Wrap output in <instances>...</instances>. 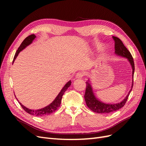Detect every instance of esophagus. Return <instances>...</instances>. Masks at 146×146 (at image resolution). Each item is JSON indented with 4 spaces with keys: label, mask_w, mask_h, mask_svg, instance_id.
Returning <instances> with one entry per match:
<instances>
[{
    "label": "esophagus",
    "mask_w": 146,
    "mask_h": 146,
    "mask_svg": "<svg viewBox=\"0 0 146 146\" xmlns=\"http://www.w3.org/2000/svg\"><path fill=\"white\" fill-rule=\"evenodd\" d=\"M84 76V73L82 72H78L76 74V78H82Z\"/></svg>",
    "instance_id": "esophagus-1"
}]
</instances>
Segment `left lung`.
Wrapping results in <instances>:
<instances>
[{"instance_id": "1", "label": "left lung", "mask_w": 146, "mask_h": 146, "mask_svg": "<svg viewBox=\"0 0 146 146\" xmlns=\"http://www.w3.org/2000/svg\"><path fill=\"white\" fill-rule=\"evenodd\" d=\"M114 41V50H115V53L118 55L123 57H125L129 61L131 65L132 69H133V73H132V76H133V82H132V86L130 91H129V94L127 96L126 98L123 99L121 102L118 103L116 104H106L105 103L102 102L97 99L93 94V92L92 90V88L91 86L90 83L88 82H86V91L85 93V100L86 102V105L92 111H94L97 113H104L107 114L113 113L117 110H119L123 107L125 105L126 102L129 98V94L132 90V88L133 86V75L135 71V63L133 58L132 57L131 54L129 50L127 49L125 46L123 45V42L119 38L116 36L112 37Z\"/></svg>"}]
</instances>
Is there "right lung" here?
Segmentation results:
<instances>
[{
	"label": "right lung",
	"instance_id": "add662e5",
	"mask_svg": "<svg viewBox=\"0 0 146 146\" xmlns=\"http://www.w3.org/2000/svg\"><path fill=\"white\" fill-rule=\"evenodd\" d=\"M36 36L35 35L32 34L29 35V36H27L26 38L23 41V42H22V44H21V46L19 47L18 49L17 50L16 54L15 55L14 58H13V62H14L15 59L16 58L17 56L18 55L19 53L22 50H23L24 48L27 46L28 45H29L30 44L32 43V42L33 41V39L35 38ZM70 84H71V82L69 81L66 84L65 86L63 87V88L61 91L60 92V93L58 94V95L57 96L56 98H55V99L54 100V101H53V102L51 103L49 105L47 106L45 108H43L42 109L40 110H30L27 108L25 107L24 105H22L19 102V103L21 105V106L23 108L24 111L27 112V113L32 114V115H34V116H39V117H42V116H47L48 115L52 113L55 112V111H56L60 107L61 102V99H62V97L64 93V92L67 90L68 88L70 86Z\"/></svg>",
	"mask_w": 146,
	"mask_h": 146
}]
</instances>
